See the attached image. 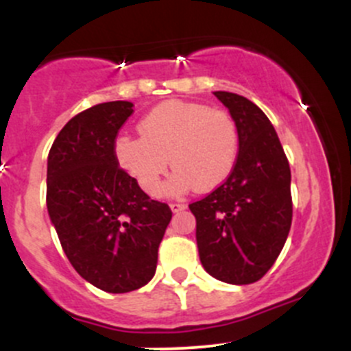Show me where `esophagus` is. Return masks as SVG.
<instances>
[{
	"instance_id": "esophagus-1",
	"label": "esophagus",
	"mask_w": 351,
	"mask_h": 351,
	"mask_svg": "<svg viewBox=\"0 0 351 351\" xmlns=\"http://www.w3.org/2000/svg\"><path fill=\"white\" fill-rule=\"evenodd\" d=\"M169 208H171L173 212H182V210H185L186 205L180 204V202H173V204H169Z\"/></svg>"
}]
</instances>
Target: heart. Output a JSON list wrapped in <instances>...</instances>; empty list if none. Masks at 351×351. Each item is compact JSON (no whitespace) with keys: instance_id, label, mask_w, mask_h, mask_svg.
Instances as JSON below:
<instances>
[{"instance_id":"heart-1","label":"heart","mask_w":351,"mask_h":351,"mask_svg":"<svg viewBox=\"0 0 351 351\" xmlns=\"http://www.w3.org/2000/svg\"><path fill=\"white\" fill-rule=\"evenodd\" d=\"M141 137L115 141V158L147 195H158L168 166L175 168L168 190L200 192L221 186L236 166L239 129L226 110L169 100L139 122Z\"/></svg>"}]
</instances>
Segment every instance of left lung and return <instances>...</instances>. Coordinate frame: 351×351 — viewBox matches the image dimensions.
<instances>
[{
    "mask_svg": "<svg viewBox=\"0 0 351 351\" xmlns=\"http://www.w3.org/2000/svg\"><path fill=\"white\" fill-rule=\"evenodd\" d=\"M214 95L238 123L239 153L229 178L190 210L205 271L246 285L270 270L289 236L290 166L274 125L253 101L229 91Z\"/></svg>",
    "mask_w": 351,
    "mask_h": 351,
    "instance_id": "1",
    "label": "left lung"
}]
</instances>
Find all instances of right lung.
<instances>
[{
	"label": "right lung",
	"mask_w": 351,
	"mask_h": 351,
	"mask_svg": "<svg viewBox=\"0 0 351 351\" xmlns=\"http://www.w3.org/2000/svg\"><path fill=\"white\" fill-rule=\"evenodd\" d=\"M130 101L77 113L47 158V210L74 270L97 289L125 293L154 277L171 208L151 200L119 168L115 137L132 115Z\"/></svg>",
	"instance_id": "obj_1"
}]
</instances>
